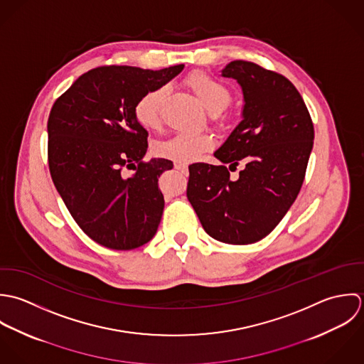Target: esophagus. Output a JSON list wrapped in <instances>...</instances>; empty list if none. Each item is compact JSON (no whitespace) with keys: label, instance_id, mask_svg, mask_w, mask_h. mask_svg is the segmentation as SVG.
I'll return each instance as SVG.
<instances>
[{"label":"esophagus","instance_id":"1","mask_svg":"<svg viewBox=\"0 0 364 364\" xmlns=\"http://www.w3.org/2000/svg\"><path fill=\"white\" fill-rule=\"evenodd\" d=\"M174 167H176L178 171H181L183 174H186V176L188 174V167H187V166H184V164H181V163H176V166H174Z\"/></svg>","mask_w":364,"mask_h":364}]
</instances>
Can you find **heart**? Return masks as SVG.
Returning <instances> with one entry per match:
<instances>
[{
    "label": "heart",
    "instance_id": "heart-1",
    "mask_svg": "<svg viewBox=\"0 0 364 364\" xmlns=\"http://www.w3.org/2000/svg\"><path fill=\"white\" fill-rule=\"evenodd\" d=\"M187 84L210 112L222 111L230 100V94L226 85L210 74H191L187 78ZM164 94V87H156L149 90L136 101L134 114L136 121L146 129H153L159 125L160 105ZM213 145L214 141L210 135L178 134L156 146V153L177 163H191L203 151L211 149Z\"/></svg>",
    "mask_w": 364,
    "mask_h": 364
}]
</instances>
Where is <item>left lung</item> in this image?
Masks as SVG:
<instances>
[{"instance_id": "obj_1", "label": "left lung", "mask_w": 364, "mask_h": 364, "mask_svg": "<svg viewBox=\"0 0 364 364\" xmlns=\"http://www.w3.org/2000/svg\"><path fill=\"white\" fill-rule=\"evenodd\" d=\"M222 75L242 88V121L214 151L222 166H190L187 198L211 237L249 245L266 237L295 201L314 145V125L284 75L245 60L230 62ZM239 161L244 170L230 181L228 171Z\"/></svg>"}]
</instances>
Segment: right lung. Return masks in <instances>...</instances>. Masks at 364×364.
<instances>
[{
  "mask_svg": "<svg viewBox=\"0 0 364 364\" xmlns=\"http://www.w3.org/2000/svg\"><path fill=\"white\" fill-rule=\"evenodd\" d=\"M183 69L184 65L154 72L97 68L80 75L52 107V180L77 225L108 249H136L157 230L164 208L157 183L173 161H142L147 132L134 107L149 90L163 87ZM124 166H132L134 173L125 176Z\"/></svg>",
  "mask_w": 364,
  "mask_h": 364,
  "instance_id": "obj_1",
  "label": "right lung"
}]
</instances>
